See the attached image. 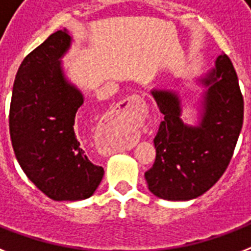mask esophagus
Here are the masks:
<instances>
[{
  "label": "esophagus",
  "mask_w": 251,
  "mask_h": 251,
  "mask_svg": "<svg viewBox=\"0 0 251 251\" xmlns=\"http://www.w3.org/2000/svg\"><path fill=\"white\" fill-rule=\"evenodd\" d=\"M146 109V104L143 99L138 95H131L125 100H122L116 109L112 112L109 117L106 118L104 131L110 134V137H116L118 134H122L129 129L130 126L134 125L137 120V112Z\"/></svg>",
  "instance_id": "1"
}]
</instances>
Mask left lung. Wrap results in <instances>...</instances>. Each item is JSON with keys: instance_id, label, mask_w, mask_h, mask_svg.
<instances>
[{"instance_id": "obj_1", "label": "left lung", "mask_w": 251, "mask_h": 251, "mask_svg": "<svg viewBox=\"0 0 251 251\" xmlns=\"http://www.w3.org/2000/svg\"><path fill=\"white\" fill-rule=\"evenodd\" d=\"M201 82L207 90L197 126L182 121L176 91H151L164 121L153 139L155 163L145 178L150 191L165 201H190L214 186L233 156L242 129L244 98L226 53Z\"/></svg>"}]
</instances>
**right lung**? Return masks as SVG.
Here are the masks:
<instances>
[{
	"label": "right lung",
	"mask_w": 251,
	"mask_h": 251,
	"mask_svg": "<svg viewBox=\"0 0 251 251\" xmlns=\"http://www.w3.org/2000/svg\"><path fill=\"white\" fill-rule=\"evenodd\" d=\"M72 37L52 33L18 69L9 127L17 160L35 186L53 201L90 198L104 176L92 164L75 133L83 95L65 76L61 58Z\"/></svg>",
	"instance_id": "1"
}]
</instances>
